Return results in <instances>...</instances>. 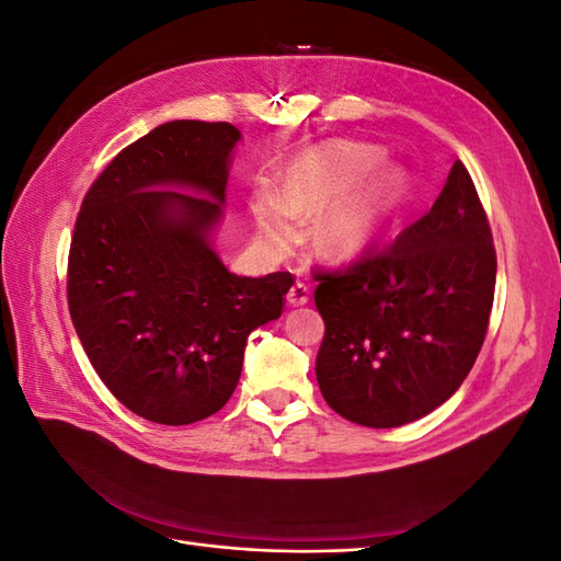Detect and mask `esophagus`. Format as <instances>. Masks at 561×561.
Instances as JSON below:
<instances>
[{"label":"esophagus","instance_id":"1","mask_svg":"<svg viewBox=\"0 0 561 561\" xmlns=\"http://www.w3.org/2000/svg\"><path fill=\"white\" fill-rule=\"evenodd\" d=\"M311 299V287L307 283H295L290 287V293H287V304H293V307H304Z\"/></svg>","mask_w":561,"mask_h":561}]
</instances>
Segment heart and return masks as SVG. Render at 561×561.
Listing matches in <instances>:
<instances>
[{
  "mask_svg": "<svg viewBox=\"0 0 561 561\" xmlns=\"http://www.w3.org/2000/svg\"><path fill=\"white\" fill-rule=\"evenodd\" d=\"M379 163L371 147L334 142L318 147L297 159L283 175L280 192L260 186L250 208L260 236L274 248H290L297 236V217H307L332 206ZM404 190L398 171H386L358 196L332 210L320 222L318 241L330 254H353L375 239L388 213L396 208Z\"/></svg>",
  "mask_w": 561,
  "mask_h": 561,
  "instance_id": "b5f03b06",
  "label": "heart"
}]
</instances>
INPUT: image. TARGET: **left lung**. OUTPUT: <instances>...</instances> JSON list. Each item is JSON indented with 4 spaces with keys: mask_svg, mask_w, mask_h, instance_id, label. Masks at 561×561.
Segmentation results:
<instances>
[{
    "mask_svg": "<svg viewBox=\"0 0 561 561\" xmlns=\"http://www.w3.org/2000/svg\"><path fill=\"white\" fill-rule=\"evenodd\" d=\"M313 278L325 320L316 377L332 410L367 428L431 414L478 360L494 304V239L466 165L393 243Z\"/></svg>",
    "mask_w": 561,
    "mask_h": 561,
    "instance_id": "obj_1",
    "label": "left lung"
}]
</instances>
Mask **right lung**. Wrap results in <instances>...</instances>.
<instances>
[{"label": "right lung", "mask_w": 561, "mask_h": 561, "mask_svg": "<svg viewBox=\"0 0 561 561\" xmlns=\"http://www.w3.org/2000/svg\"><path fill=\"white\" fill-rule=\"evenodd\" d=\"M239 138L227 122L154 128L107 163L75 222L67 307L79 342L112 396L163 426L222 410L250 332L280 318L295 283L287 271L236 276L210 248Z\"/></svg>", "instance_id": "obj_1"}]
</instances>
